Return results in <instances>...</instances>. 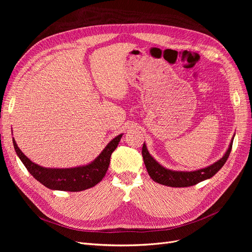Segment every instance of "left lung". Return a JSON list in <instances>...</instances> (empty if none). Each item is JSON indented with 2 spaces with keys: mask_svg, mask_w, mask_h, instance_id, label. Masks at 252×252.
Masks as SVG:
<instances>
[{
  "mask_svg": "<svg viewBox=\"0 0 252 252\" xmlns=\"http://www.w3.org/2000/svg\"><path fill=\"white\" fill-rule=\"evenodd\" d=\"M235 137V135H234ZM234 137L231 140V143L229 145V148L223 154V156L216 161L215 163L210 164L209 166H206L204 168L191 170V171H183V170H173L168 169L162 166L159 162H157L154 158L150 155L146 144H143L142 148V155L145 166L147 168L148 174L150 178L158 183L164 185V186L168 187H175V188H181V187H190L193 185H196L202 181H205L207 179H210L214 177L218 171L226 163L228 157L231 153L232 145Z\"/></svg>",
  "mask_w": 252,
  "mask_h": 252,
  "instance_id": "obj_1",
  "label": "left lung"
}]
</instances>
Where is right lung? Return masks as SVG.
I'll return each mask as SVG.
<instances>
[{
  "instance_id": "obj_1",
  "label": "right lung",
  "mask_w": 252,
  "mask_h": 252,
  "mask_svg": "<svg viewBox=\"0 0 252 252\" xmlns=\"http://www.w3.org/2000/svg\"><path fill=\"white\" fill-rule=\"evenodd\" d=\"M123 134L112 139L103 151L92 162L70 168H50L32 162L19 149L13 138V145L20 160L29 173L44 186L51 190L79 192L96 186L105 177L110 163L112 152L116 149Z\"/></svg>"
}]
</instances>
